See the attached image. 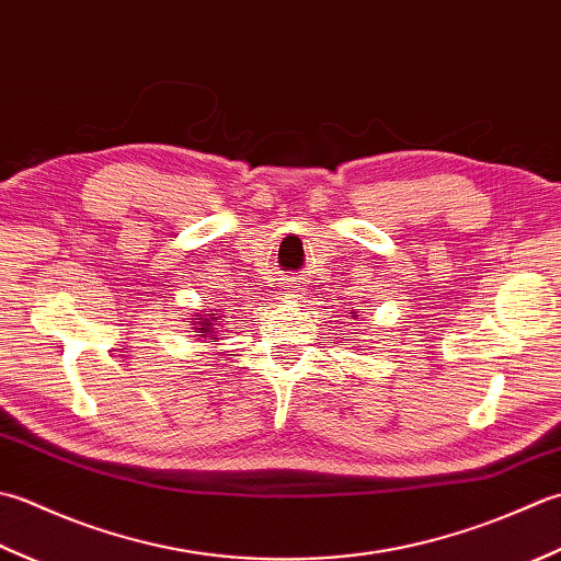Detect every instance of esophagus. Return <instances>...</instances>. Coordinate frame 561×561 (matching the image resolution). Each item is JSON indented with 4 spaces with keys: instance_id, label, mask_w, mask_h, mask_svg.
Wrapping results in <instances>:
<instances>
[{
    "instance_id": "1",
    "label": "esophagus",
    "mask_w": 561,
    "mask_h": 561,
    "mask_svg": "<svg viewBox=\"0 0 561 561\" xmlns=\"http://www.w3.org/2000/svg\"><path fill=\"white\" fill-rule=\"evenodd\" d=\"M285 288H288V293H293V290H290V288H293V285H285Z\"/></svg>"
}]
</instances>
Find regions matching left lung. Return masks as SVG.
Listing matches in <instances>:
<instances>
[{"mask_svg": "<svg viewBox=\"0 0 561 561\" xmlns=\"http://www.w3.org/2000/svg\"><path fill=\"white\" fill-rule=\"evenodd\" d=\"M351 314H353V317H356V312H351ZM351 324H353V322H351Z\"/></svg>", "mask_w": 561, "mask_h": 561, "instance_id": "1", "label": "left lung"}]
</instances>
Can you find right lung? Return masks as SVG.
<instances>
[{"mask_svg":"<svg viewBox=\"0 0 561 561\" xmlns=\"http://www.w3.org/2000/svg\"><path fill=\"white\" fill-rule=\"evenodd\" d=\"M227 312H230V310H227ZM196 319H201V322H196V324H198V336H203V339L215 336L213 329L222 327V324H217V317H213V314H196Z\"/></svg>","mask_w":561,"mask_h":561,"instance_id":"1","label":"right lung"}]
</instances>
